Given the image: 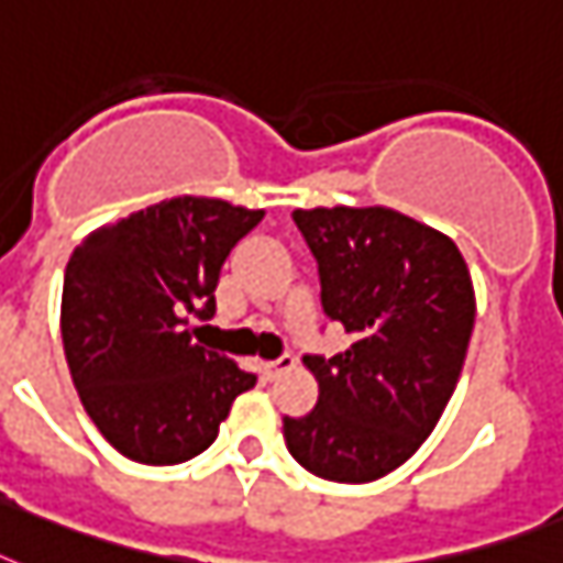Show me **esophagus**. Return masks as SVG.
<instances>
[{"label":"esophagus","instance_id":"1","mask_svg":"<svg viewBox=\"0 0 563 563\" xmlns=\"http://www.w3.org/2000/svg\"><path fill=\"white\" fill-rule=\"evenodd\" d=\"M289 369H295V358H291V355H280L277 361H266V364H263V376H266L268 382H274V378L283 376V373H289Z\"/></svg>","mask_w":563,"mask_h":563}]
</instances>
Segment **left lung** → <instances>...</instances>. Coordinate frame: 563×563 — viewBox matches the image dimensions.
<instances>
[{
	"mask_svg": "<svg viewBox=\"0 0 563 563\" xmlns=\"http://www.w3.org/2000/svg\"><path fill=\"white\" fill-rule=\"evenodd\" d=\"M318 260L323 312L353 335L303 364L312 413L283 416L289 454L335 483H369L408 463L440 422L474 329V286L454 240L393 208H297Z\"/></svg>",
	"mask_w": 563,
	"mask_h": 563,
	"instance_id": "8db88e82",
	"label": "left lung"
}]
</instances>
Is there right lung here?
<instances>
[{
	"instance_id": "1",
	"label": "right lung",
	"mask_w": 563,
	"mask_h": 563,
	"mask_svg": "<svg viewBox=\"0 0 563 563\" xmlns=\"http://www.w3.org/2000/svg\"><path fill=\"white\" fill-rule=\"evenodd\" d=\"M266 210L176 196L91 231L63 280L68 373L107 442L144 465L202 454L240 393L236 361L194 344L190 318L217 312L222 263Z\"/></svg>"
}]
</instances>
